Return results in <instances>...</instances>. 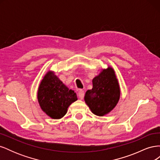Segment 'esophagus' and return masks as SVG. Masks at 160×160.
Wrapping results in <instances>:
<instances>
[{
    "label": "esophagus",
    "mask_w": 160,
    "mask_h": 160,
    "mask_svg": "<svg viewBox=\"0 0 160 160\" xmlns=\"http://www.w3.org/2000/svg\"><path fill=\"white\" fill-rule=\"evenodd\" d=\"M84 95H85V93L84 91L82 90V89H80L79 91H78V96L80 99H83L84 98Z\"/></svg>",
    "instance_id": "obj_1"
}]
</instances>
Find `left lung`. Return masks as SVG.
Listing matches in <instances>:
<instances>
[{
	"label": "left lung",
	"instance_id": "left-lung-1",
	"mask_svg": "<svg viewBox=\"0 0 160 160\" xmlns=\"http://www.w3.org/2000/svg\"><path fill=\"white\" fill-rule=\"evenodd\" d=\"M93 88L86 91L84 100L91 112L98 116L108 114L120 98V87L111 67L101 70L92 80Z\"/></svg>",
	"mask_w": 160,
	"mask_h": 160
}]
</instances>
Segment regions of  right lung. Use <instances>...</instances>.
<instances>
[{
	"mask_svg": "<svg viewBox=\"0 0 160 160\" xmlns=\"http://www.w3.org/2000/svg\"><path fill=\"white\" fill-rule=\"evenodd\" d=\"M37 99L41 109L52 119L62 118L69 105L77 100L76 93L62 83L49 71L41 80L37 92Z\"/></svg>",
	"mask_w": 160,
	"mask_h": 160,
	"instance_id": "obj_1",
	"label": "right lung"
}]
</instances>
